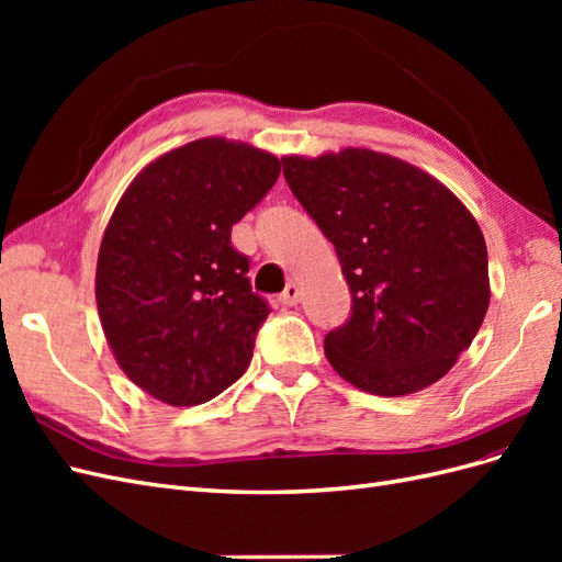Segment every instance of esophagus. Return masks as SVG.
<instances>
[{
	"label": "esophagus",
	"mask_w": 562,
	"mask_h": 562,
	"mask_svg": "<svg viewBox=\"0 0 562 562\" xmlns=\"http://www.w3.org/2000/svg\"><path fill=\"white\" fill-rule=\"evenodd\" d=\"M300 295H302L300 285L295 281H291V283L285 285V291L279 295V302L285 304V307H295V304L300 302Z\"/></svg>",
	"instance_id": "esophagus-1"
}]
</instances>
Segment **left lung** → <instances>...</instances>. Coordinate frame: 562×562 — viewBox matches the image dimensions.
Returning <instances> with one entry per match:
<instances>
[{
    "instance_id": "8db88e82",
    "label": "left lung",
    "mask_w": 562,
    "mask_h": 562,
    "mask_svg": "<svg viewBox=\"0 0 562 562\" xmlns=\"http://www.w3.org/2000/svg\"><path fill=\"white\" fill-rule=\"evenodd\" d=\"M281 164L349 283L351 316L323 342L337 375L386 398L448 375L490 304L487 248L469 209L382 151L347 147Z\"/></svg>"
}]
</instances>
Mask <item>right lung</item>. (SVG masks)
<instances>
[{"label":"right lung","mask_w":562,"mask_h":562,"mask_svg":"<svg viewBox=\"0 0 562 562\" xmlns=\"http://www.w3.org/2000/svg\"><path fill=\"white\" fill-rule=\"evenodd\" d=\"M279 173L265 149L201 138L147 164L119 199L98 250V314L119 368L157 401L206 403L246 372L269 307L232 225Z\"/></svg>","instance_id":"1"}]
</instances>
